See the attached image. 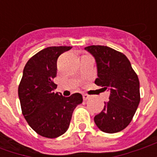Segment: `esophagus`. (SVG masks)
<instances>
[{
	"label": "esophagus",
	"instance_id": "34e87169",
	"mask_svg": "<svg viewBox=\"0 0 157 157\" xmlns=\"http://www.w3.org/2000/svg\"><path fill=\"white\" fill-rule=\"evenodd\" d=\"M82 97H83V100H84V101H86V100H88V99L90 98V96L87 95V94H83Z\"/></svg>",
	"mask_w": 157,
	"mask_h": 157
}]
</instances>
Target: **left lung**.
I'll list each match as a JSON object with an SVG mask.
<instances>
[{"mask_svg":"<svg viewBox=\"0 0 157 157\" xmlns=\"http://www.w3.org/2000/svg\"><path fill=\"white\" fill-rule=\"evenodd\" d=\"M85 50L94 57L98 78L95 84L109 89V101L94 117L98 128L113 134L125 128L135 115L140 101V82L124 54L108 46L92 45Z\"/></svg>","mask_w":157,"mask_h":157,"instance_id":"8db88e82","label":"left lung"}]
</instances>
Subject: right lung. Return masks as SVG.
Instances as JSON below:
<instances>
[{
  "label": "right lung",
  "instance_id": "add662e5",
  "mask_svg": "<svg viewBox=\"0 0 157 157\" xmlns=\"http://www.w3.org/2000/svg\"><path fill=\"white\" fill-rule=\"evenodd\" d=\"M71 46L44 48L29 59L23 69L18 86L22 114L29 126L41 136L57 138L67 131L72 113L83 101L82 94L65 98L54 91L53 80L57 74V59Z\"/></svg>",
  "mask_w": 157,
  "mask_h": 157
}]
</instances>
